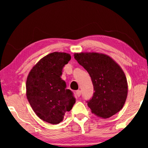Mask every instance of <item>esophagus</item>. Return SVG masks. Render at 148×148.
<instances>
[{"label":"esophagus","mask_w":148,"mask_h":148,"mask_svg":"<svg viewBox=\"0 0 148 148\" xmlns=\"http://www.w3.org/2000/svg\"><path fill=\"white\" fill-rule=\"evenodd\" d=\"M76 94L77 97H79L81 96V94H82V91L81 90H77L76 91Z\"/></svg>","instance_id":"1"}]
</instances>
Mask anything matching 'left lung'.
I'll list each match as a JSON object with an SVG mask.
<instances>
[{
  "label": "left lung",
  "instance_id": "obj_1",
  "mask_svg": "<svg viewBox=\"0 0 148 148\" xmlns=\"http://www.w3.org/2000/svg\"><path fill=\"white\" fill-rule=\"evenodd\" d=\"M74 56L92 79L94 92L87 101L92 112L103 119L119 112L126 101L128 86L118 64L103 54L77 53Z\"/></svg>",
  "mask_w": 148,
  "mask_h": 148
}]
</instances>
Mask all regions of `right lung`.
Returning <instances> with one entry per match:
<instances>
[{
  "mask_svg": "<svg viewBox=\"0 0 148 148\" xmlns=\"http://www.w3.org/2000/svg\"><path fill=\"white\" fill-rule=\"evenodd\" d=\"M69 54L52 52L42 58L29 72L26 82V96L40 119L51 124L63 121L64 114L75 103L73 93L66 89L60 77Z\"/></svg>",
  "mask_w": 148,
  "mask_h": 148,
  "instance_id": "add662e5",
  "label": "right lung"
}]
</instances>
